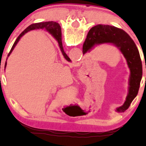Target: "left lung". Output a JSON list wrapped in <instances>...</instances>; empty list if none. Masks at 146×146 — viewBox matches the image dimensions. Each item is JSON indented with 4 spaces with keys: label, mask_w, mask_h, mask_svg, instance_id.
Returning a JSON list of instances; mask_svg holds the SVG:
<instances>
[{
    "label": "left lung",
    "mask_w": 146,
    "mask_h": 146,
    "mask_svg": "<svg viewBox=\"0 0 146 146\" xmlns=\"http://www.w3.org/2000/svg\"><path fill=\"white\" fill-rule=\"evenodd\" d=\"M111 44L118 47L126 60L130 70L128 94L122 106L115 111L123 113L129 108L131 102L137 95L143 75V66L138 49L127 33L116 27L108 25H97L91 28L83 44L82 53L90 52L95 46Z\"/></svg>",
    "instance_id": "8db88e82"
}]
</instances>
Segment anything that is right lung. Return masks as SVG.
I'll use <instances>...</instances> for the list:
<instances>
[{
  "label": "right lung",
  "instance_id": "add662e5",
  "mask_svg": "<svg viewBox=\"0 0 146 146\" xmlns=\"http://www.w3.org/2000/svg\"><path fill=\"white\" fill-rule=\"evenodd\" d=\"M37 29H42L47 31V32L52 34L54 38H55V40L57 41L58 43L59 47L60 49V51H61L62 54L64 55V57L65 58V59L68 61H71L70 58L68 57V55L66 54V52H64V48H63V45H62V41H61V28H60V26L59 25L58 23H55V22L53 21H50V22H42V23H34V24H32V25H29L26 29H25L20 34V36L17 37V38L16 39V41L15 42L14 44H13L12 47H11L10 52L8 54V57L9 56L10 54L11 53V52L13 51L14 48L15 47V46L17 45V44L18 43V42L20 41V38H21L26 33H28L30 31H32V30H37ZM7 60V59H6ZM6 64H7V62L6 61L5 63V67H6Z\"/></svg>",
  "mask_w": 146,
  "mask_h": 146
}]
</instances>
